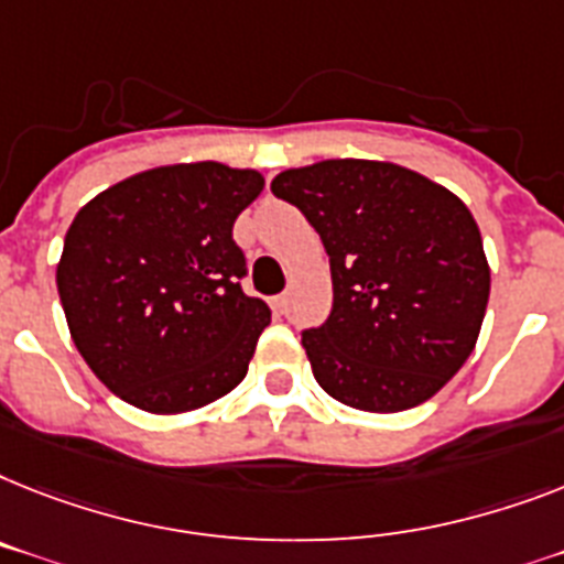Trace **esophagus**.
<instances>
[{"label":"esophagus","instance_id":"esophagus-1","mask_svg":"<svg viewBox=\"0 0 564 564\" xmlns=\"http://www.w3.org/2000/svg\"><path fill=\"white\" fill-rule=\"evenodd\" d=\"M271 308L276 311V314H285V311H288V296H285V293H279V296H273Z\"/></svg>","mask_w":564,"mask_h":564}]
</instances>
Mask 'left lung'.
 <instances>
[{"mask_svg": "<svg viewBox=\"0 0 564 564\" xmlns=\"http://www.w3.org/2000/svg\"><path fill=\"white\" fill-rule=\"evenodd\" d=\"M332 259L334 305L302 332L316 383L362 412H403L467 362L490 300L476 218L446 187L383 161L279 172Z\"/></svg>", "mask_w": 564, "mask_h": 564, "instance_id": "left-lung-1", "label": "left lung"}]
</instances>
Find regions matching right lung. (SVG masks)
<instances>
[{"instance_id":"1","label":"right lung","mask_w":564,"mask_h":564,"mask_svg":"<svg viewBox=\"0 0 564 564\" xmlns=\"http://www.w3.org/2000/svg\"><path fill=\"white\" fill-rule=\"evenodd\" d=\"M262 187L256 170L216 161L158 166L74 216L57 291L74 346L109 392L178 415L245 380L271 308L241 291L232 225Z\"/></svg>"}]
</instances>
